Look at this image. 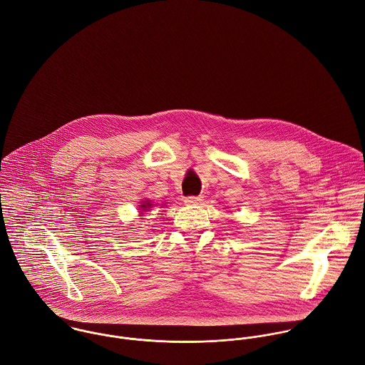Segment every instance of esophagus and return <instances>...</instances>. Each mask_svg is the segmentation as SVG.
Segmentation results:
<instances>
[{
	"label": "esophagus",
	"instance_id": "34e87169",
	"mask_svg": "<svg viewBox=\"0 0 365 365\" xmlns=\"http://www.w3.org/2000/svg\"><path fill=\"white\" fill-rule=\"evenodd\" d=\"M202 201V197H194V195H191V197H187L185 198V204L187 205H197V204H200Z\"/></svg>",
	"mask_w": 365,
	"mask_h": 365
}]
</instances>
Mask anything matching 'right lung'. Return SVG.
<instances>
[{
  "instance_id": "add662e5",
  "label": "right lung",
  "mask_w": 365,
  "mask_h": 365,
  "mask_svg": "<svg viewBox=\"0 0 365 365\" xmlns=\"http://www.w3.org/2000/svg\"><path fill=\"white\" fill-rule=\"evenodd\" d=\"M152 205H153V204H150L149 201H145L143 205H140V208L143 209V210H150L149 208H152Z\"/></svg>"
}]
</instances>
